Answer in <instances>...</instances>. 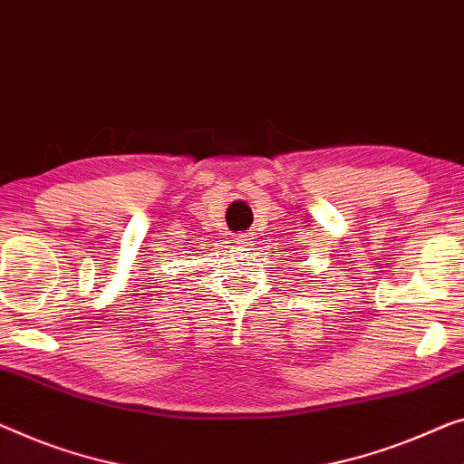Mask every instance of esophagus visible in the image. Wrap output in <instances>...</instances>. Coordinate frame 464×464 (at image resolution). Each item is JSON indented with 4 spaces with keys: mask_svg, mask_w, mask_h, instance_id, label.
Masks as SVG:
<instances>
[{
    "mask_svg": "<svg viewBox=\"0 0 464 464\" xmlns=\"http://www.w3.org/2000/svg\"><path fill=\"white\" fill-rule=\"evenodd\" d=\"M239 244L246 246V250H256L254 241H256V233H246V235H237Z\"/></svg>",
    "mask_w": 464,
    "mask_h": 464,
    "instance_id": "1",
    "label": "esophagus"
}]
</instances>
